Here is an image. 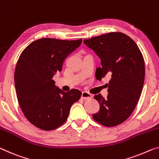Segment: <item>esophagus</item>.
Returning a JSON list of instances; mask_svg holds the SVG:
<instances>
[{"label": "esophagus", "instance_id": "esophagus-1", "mask_svg": "<svg viewBox=\"0 0 159 159\" xmlns=\"http://www.w3.org/2000/svg\"><path fill=\"white\" fill-rule=\"evenodd\" d=\"M81 97H82V99H88L91 98L92 94L88 93V92H86V91H84V92H82Z\"/></svg>", "mask_w": 159, "mask_h": 159}]
</instances>
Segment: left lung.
<instances>
[{
    "mask_svg": "<svg viewBox=\"0 0 159 159\" xmlns=\"http://www.w3.org/2000/svg\"><path fill=\"white\" fill-rule=\"evenodd\" d=\"M101 60L96 78L111 76L106 99L94 96L100 109L92 117L105 126H114L129 118L137 104L145 77L143 55L136 43L121 33H109L83 41Z\"/></svg>",
    "mask_w": 159,
    "mask_h": 159,
    "instance_id": "1",
    "label": "left lung"
}]
</instances>
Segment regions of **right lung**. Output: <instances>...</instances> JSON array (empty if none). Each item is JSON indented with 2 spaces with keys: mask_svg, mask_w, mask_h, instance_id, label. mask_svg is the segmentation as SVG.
<instances>
[{
  "mask_svg": "<svg viewBox=\"0 0 159 159\" xmlns=\"http://www.w3.org/2000/svg\"><path fill=\"white\" fill-rule=\"evenodd\" d=\"M82 42L42 38L21 53L14 75L17 98L24 115L36 127L50 131L62 125L81 97L79 89L65 92L56 87L52 77Z\"/></svg>",
  "mask_w": 159,
  "mask_h": 159,
  "instance_id": "1",
  "label": "right lung"
}]
</instances>
